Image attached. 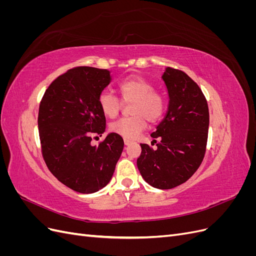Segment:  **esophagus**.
Listing matches in <instances>:
<instances>
[{"label":"esophagus","instance_id":"obj_1","mask_svg":"<svg viewBox=\"0 0 256 256\" xmlns=\"http://www.w3.org/2000/svg\"><path fill=\"white\" fill-rule=\"evenodd\" d=\"M124 143H125V145H130L131 143H132V141L128 140V138H124Z\"/></svg>","mask_w":256,"mask_h":256}]
</instances>
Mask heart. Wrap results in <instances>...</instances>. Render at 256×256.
I'll return each mask as SVG.
<instances>
[{"label":"heart","instance_id":"heart-1","mask_svg":"<svg viewBox=\"0 0 256 256\" xmlns=\"http://www.w3.org/2000/svg\"><path fill=\"white\" fill-rule=\"evenodd\" d=\"M118 92L124 102H134L131 106L132 118H125L110 125L112 132L127 138H136L146 127V120L157 122L164 110V100L152 84L142 78H128L118 84ZM100 110L109 118L118 116L120 100L109 92H102L98 98Z\"/></svg>","mask_w":256,"mask_h":256}]
</instances>
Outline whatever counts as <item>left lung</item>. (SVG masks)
Wrapping results in <instances>:
<instances>
[{"mask_svg":"<svg viewBox=\"0 0 256 256\" xmlns=\"http://www.w3.org/2000/svg\"><path fill=\"white\" fill-rule=\"evenodd\" d=\"M161 78L168 90V111L150 134L159 142L156 150L140 144L136 166L147 184L166 190L187 182L202 164L209 111L202 90L187 74L166 67Z\"/></svg>","mask_w":256,"mask_h":256,"instance_id":"obj_1","label":"left lung"}]
</instances>
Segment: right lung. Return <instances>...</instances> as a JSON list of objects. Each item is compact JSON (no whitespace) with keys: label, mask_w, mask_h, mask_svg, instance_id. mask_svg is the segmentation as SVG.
<instances>
[{"label":"right lung","mask_w":256,"mask_h":256,"mask_svg":"<svg viewBox=\"0 0 256 256\" xmlns=\"http://www.w3.org/2000/svg\"><path fill=\"white\" fill-rule=\"evenodd\" d=\"M111 72L94 67L69 69L46 90L38 113L42 156L50 172L76 192L94 193L110 182L124 148L114 132L98 145L92 136L106 130L98 98ZM98 138V136H96Z\"/></svg>","instance_id":"right-lung-1"}]
</instances>
